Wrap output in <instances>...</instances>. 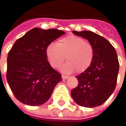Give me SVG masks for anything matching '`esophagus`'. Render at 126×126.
<instances>
[{
    "mask_svg": "<svg viewBox=\"0 0 126 126\" xmlns=\"http://www.w3.org/2000/svg\"><path fill=\"white\" fill-rule=\"evenodd\" d=\"M67 78H68L67 76H65V75H62V79H63V80H65V79H67Z\"/></svg>",
    "mask_w": 126,
    "mask_h": 126,
    "instance_id": "1",
    "label": "esophagus"
}]
</instances>
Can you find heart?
Segmentation results:
<instances>
[{
    "mask_svg": "<svg viewBox=\"0 0 126 126\" xmlns=\"http://www.w3.org/2000/svg\"><path fill=\"white\" fill-rule=\"evenodd\" d=\"M46 55L54 68L59 67L66 57L67 61L61 67L63 72L70 74L75 70L82 72L90 66L94 49L90 43L82 38L69 36L61 38L56 44H49L46 49Z\"/></svg>",
    "mask_w": 126,
    "mask_h": 126,
    "instance_id": "1",
    "label": "heart"
}]
</instances>
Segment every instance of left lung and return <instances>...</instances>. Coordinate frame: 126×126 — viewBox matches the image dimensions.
<instances>
[{"mask_svg":"<svg viewBox=\"0 0 126 126\" xmlns=\"http://www.w3.org/2000/svg\"><path fill=\"white\" fill-rule=\"evenodd\" d=\"M72 33L88 39L94 47V56L90 66L77 75L79 84L71 91L78 105L94 108L106 102L116 88L119 69L117 52L110 42L90 31Z\"/></svg>","mask_w":126,"mask_h":126,"instance_id":"8db88e82","label":"left lung"}]
</instances>
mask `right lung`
I'll return each mask as SVG.
<instances>
[{
    "label": "right lung",
    "mask_w": 126,
    "mask_h": 126,
    "mask_svg": "<svg viewBox=\"0 0 126 126\" xmlns=\"http://www.w3.org/2000/svg\"><path fill=\"white\" fill-rule=\"evenodd\" d=\"M64 34L56 29L36 27L14 43L7 56L6 78L19 101L32 106L42 105L62 80L61 74L48 62L46 49Z\"/></svg>",
    "instance_id": "add662e5"
}]
</instances>
